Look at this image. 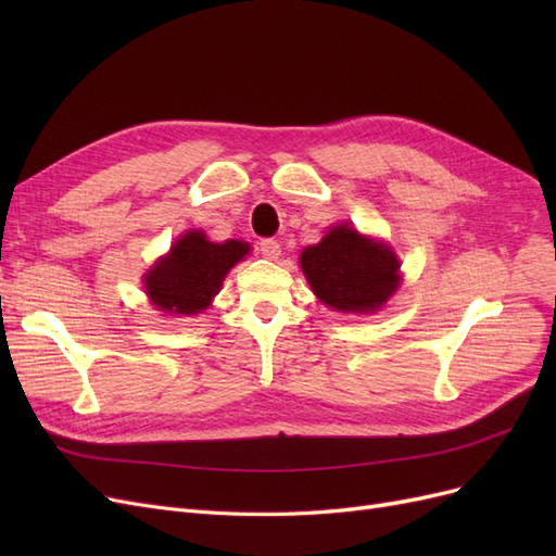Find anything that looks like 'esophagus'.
I'll list each match as a JSON object with an SVG mask.
<instances>
[{"instance_id": "esophagus-1", "label": "esophagus", "mask_w": 556, "mask_h": 556, "mask_svg": "<svg viewBox=\"0 0 556 556\" xmlns=\"http://www.w3.org/2000/svg\"><path fill=\"white\" fill-rule=\"evenodd\" d=\"M260 250H262V255H264L266 260H278V255H280V243L274 241V239H262V241H260Z\"/></svg>"}]
</instances>
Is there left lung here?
I'll return each mask as SVG.
<instances>
[{
  "label": "left lung",
  "mask_w": 556,
  "mask_h": 556,
  "mask_svg": "<svg viewBox=\"0 0 556 556\" xmlns=\"http://www.w3.org/2000/svg\"><path fill=\"white\" fill-rule=\"evenodd\" d=\"M301 268L317 299L343 313L378 311L399 288L394 252L348 225L301 252Z\"/></svg>",
  "instance_id": "obj_1"
}]
</instances>
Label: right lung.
Masks as SVG:
<instances>
[{
    "label": "right lung",
    "instance_id": "right-lung-1",
    "mask_svg": "<svg viewBox=\"0 0 556 556\" xmlns=\"http://www.w3.org/2000/svg\"><path fill=\"white\" fill-rule=\"evenodd\" d=\"M241 241L211 243L204 231H188L146 276L150 301L166 313L194 315L208 308L229 268L248 255Z\"/></svg>",
    "mask_w": 556,
    "mask_h": 556
}]
</instances>
